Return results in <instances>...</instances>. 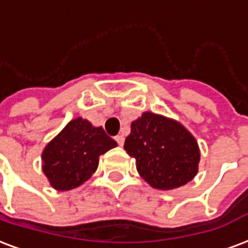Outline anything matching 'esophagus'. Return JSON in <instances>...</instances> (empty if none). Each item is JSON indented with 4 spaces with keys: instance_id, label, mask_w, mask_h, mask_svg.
Here are the masks:
<instances>
[{
    "instance_id": "esophagus-1",
    "label": "esophagus",
    "mask_w": 248,
    "mask_h": 248,
    "mask_svg": "<svg viewBox=\"0 0 248 248\" xmlns=\"http://www.w3.org/2000/svg\"><path fill=\"white\" fill-rule=\"evenodd\" d=\"M116 141L118 143V145H121V147H122V145H124V138L122 137V135H117Z\"/></svg>"
}]
</instances>
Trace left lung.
Returning <instances> with one entry per match:
<instances>
[{"label":"left lung","mask_w":248,"mask_h":248,"mask_svg":"<svg viewBox=\"0 0 248 248\" xmlns=\"http://www.w3.org/2000/svg\"><path fill=\"white\" fill-rule=\"evenodd\" d=\"M124 149L137 160L141 178L157 190L178 188L198 173L200 151L191 132L177 121L152 111L132 122Z\"/></svg>","instance_id":"obj_1"}]
</instances>
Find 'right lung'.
<instances>
[{
  "mask_svg": "<svg viewBox=\"0 0 248 248\" xmlns=\"http://www.w3.org/2000/svg\"><path fill=\"white\" fill-rule=\"evenodd\" d=\"M117 143L103 127H94L90 121L78 117L70 121L43 151V171L53 188L67 191L91 178L99 157Z\"/></svg>",
  "mask_w": 248,
  "mask_h": 248,
  "instance_id": "right-lung-1",
  "label": "right lung"
}]
</instances>
